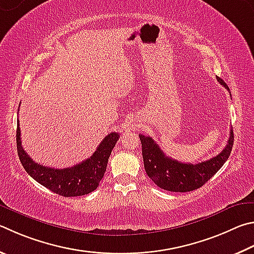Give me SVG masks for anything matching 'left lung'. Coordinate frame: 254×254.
<instances>
[{"label":"left lung","instance_id":"left-lung-1","mask_svg":"<svg viewBox=\"0 0 254 254\" xmlns=\"http://www.w3.org/2000/svg\"><path fill=\"white\" fill-rule=\"evenodd\" d=\"M216 80L225 89L230 90L225 82L216 76ZM142 144L144 169L149 178L159 188L171 192H189L201 188L222 168L233 146V131L230 130L228 144L223 151L203 162L192 164L182 163L163 153L160 146L150 136L139 134Z\"/></svg>","mask_w":254,"mask_h":254}]
</instances>
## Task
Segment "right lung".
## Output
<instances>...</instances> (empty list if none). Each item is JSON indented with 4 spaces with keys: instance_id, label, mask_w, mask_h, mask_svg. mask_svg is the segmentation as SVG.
Instances as JSON below:
<instances>
[{
    "instance_id": "right-lung-1",
    "label": "right lung",
    "mask_w": 254,
    "mask_h": 254,
    "mask_svg": "<svg viewBox=\"0 0 254 254\" xmlns=\"http://www.w3.org/2000/svg\"><path fill=\"white\" fill-rule=\"evenodd\" d=\"M120 134L112 132L104 137L98 149L89 159L65 169H53L35 163L23 150L20 123L16 128L17 154L25 171L36 182L42 184L59 195L70 197L80 196L93 192L107 171L110 154L118 142Z\"/></svg>"
}]
</instances>
